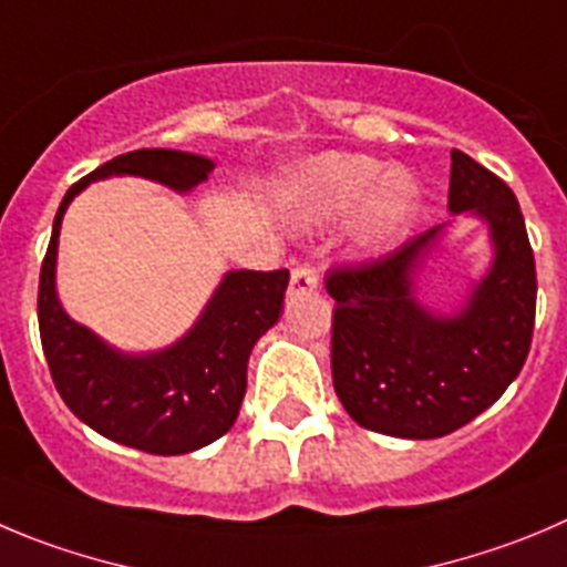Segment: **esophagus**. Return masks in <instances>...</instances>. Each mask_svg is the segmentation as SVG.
Here are the masks:
<instances>
[{"mask_svg": "<svg viewBox=\"0 0 567 567\" xmlns=\"http://www.w3.org/2000/svg\"><path fill=\"white\" fill-rule=\"evenodd\" d=\"M316 288H319V274H316V268H293V274H290V293H310Z\"/></svg>", "mask_w": 567, "mask_h": 567, "instance_id": "esophagus-1", "label": "esophagus"}]
</instances>
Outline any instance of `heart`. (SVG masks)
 I'll use <instances>...</instances> for the list:
<instances>
[{
    "instance_id": "1",
    "label": "heart",
    "mask_w": 567,
    "mask_h": 567,
    "mask_svg": "<svg viewBox=\"0 0 567 567\" xmlns=\"http://www.w3.org/2000/svg\"><path fill=\"white\" fill-rule=\"evenodd\" d=\"M279 200L296 226L330 224L355 212V240L380 248L409 231L422 189L409 167H383L363 153H321L288 173Z\"/></svg>"
}]
</instances>
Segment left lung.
I'll list each match as a JSON object with an SVG mask.
<instances>
[{"label": "left lung", "mask_w": 567, "mask_h": 567, "mask_svg": "<svg viewBox=\"0 0 567 567\" xmlns=\"http://www.w3.org/2000/svg\"><path fill=\"white\" fill-rule=\"evenodd\" d=\"M451 215L489 231L492 262L456 313L420 301L416 282L439 246V224L385 257L332 268V385L369 431L436 439L489 409L520 374L532 347L537 274L515 193L467 153H451Z\"/></svg>", "instance_id": "left-lung-1"}]
</instances>
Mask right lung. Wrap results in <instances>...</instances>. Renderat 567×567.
Segmentation results:
<instances>
[{
    "label": "right lung",
    "instance_id": "1",
    "mask_svg": "<svg viewBox=\"0 0 567 567\" xmlns=\"http://www.w3.org/2000/svg\"><path fill=\"white\" fill-rule=\"evenodd\" d=\"M215 162L187 151H131L69 187L52 224L39 282V330L63 403L100 436L125 447L182 456L224 436L240 414L254 343L282 316L288 271L224 274L198 321L171 347L123 352L63 310L55 290L58 237L66 206L92 182L136 176L173 193L209 178Z\"/></svg>",
    "mask_w": 567,
    "mask_h": 567
}]
</instances>
